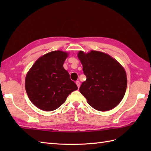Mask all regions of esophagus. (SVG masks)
Masks as SVG:
<instances>
[{
	"mask_svg": "<svg viewBox=\"0 0 151 151\" xmlns=\"http://www.w3.org/2000/svg\"><path fill=\"white\" fill-rule=\"evenodd\" d=\"M76 85H77L78 88H79L80 86H81V82H80V81H76Z\"/></svg>",
	"mask_w": 151,
	"mask_h": 151,
	"instance_id": "obj_1",
	"label": "esophagus"
}]
</instances>
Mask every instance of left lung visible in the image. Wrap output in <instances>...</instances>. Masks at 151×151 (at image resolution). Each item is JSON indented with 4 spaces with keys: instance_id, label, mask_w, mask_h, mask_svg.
<instances>
[{
    "instance_id": "left-lung-1",
    "label": "left lung",
    "mask_w": 151,
    "mask_h": 151,
    "mask_svg": "<svg viewBox=\"0 0 151 151\" xmlns=\"http://www.w3.org/2000/svg\"><path fill=\"white\" fill-rule=\"evenodd\" d=\"M86 76L79 90L91 107L108 111L120 103L127 86L126 72L120 63L108 54L91 50L78 54Z\"/></svg>"
}]
</instances>
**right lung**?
<instances>
[{
    "label": "right lung",
    "instance_id": "right-lung-1",
    "mask_svg": "<svg viewBox=\"0 0 151 151\" xmlns=\"http://www.w3.org/2000/svg\"><path fill=\"white\" fill-rule=\"evenodd\" d=\"M68 54L52 51L40 57L27 73L25 88L30 101L41 110L50 111L65 102L70 93L78 89L63 68Z\"/></svg>",
    "mask_w": 151,
    "mask_h": 151
}]
</instances>
